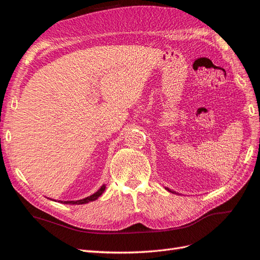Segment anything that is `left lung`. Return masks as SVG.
Instances as JSON below:
<instances>
[{
	"label": "left lung",
	"mask_w": 260,
	"mask_h": 260,
	"mask_svg": "<svg viewBox=\"0 0 260 260\" xmlns=\"http://www.w3.org/2000/svg\"><path fill=\"white\" fill-rule=\"evenodd\" d=\"M165 188H166V190H167V191H169V192H171V193H176V192H174V191H171V190H169V188H168V187H165Z\"/></svg>",
	"instance_id": "left-lung-1"
}]
</instances>
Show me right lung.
Masks as SVG:
<instances>
[{
  "label": "right lung",
  "mask_w": 260,
  "mask_h": 260,
  "mask_svg": "<svg viewBox=\"0 0 260 260\" xmlns=\"http://www.w3.org/2000/svg\"><path fill=\"white\" fill-rule=\"evenodd\" d=\"M105 188H106V185L103 184L95 193L88 196V198L82 199V200H78V201H65V202L64 201H60V203H62V204H69V205H82V204H86V203H89V202H93V201L98 200L100 196L104 193Z\"/></svg>",
  "instance_id": "add662e5"
}]
</instances>
